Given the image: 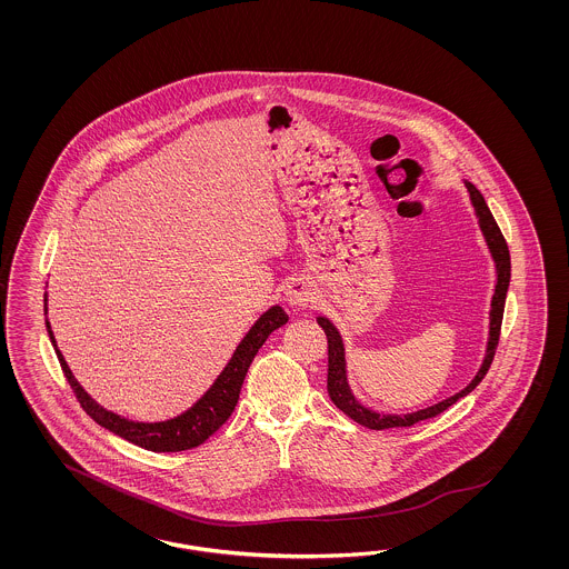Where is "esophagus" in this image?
I'll return each instance as SVG.
<instances>
[{"label":"esophagus","mask_w":569,"mask_h":569,"mask_svg":"<svg viewBox=\"0 0 569 569\" xmlns=\"http://www.w3.org/2000/svg\"><path fill=\"white\" fill-rule=\"evenodd\" d=\"M286 302L292 307V309H307L310 302L315 300V292L309 286V281L305 279H292L286 283Z\"/></svg>","instance_id":"obj_1"}]
</instances>
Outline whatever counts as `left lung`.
Returning a JSON list of instances; mask_svg holds the SVG:
<instances>
[{
    "instance_id": "1",
    "label": "left lung",
    "mask_w": 569,
    "mask_h": 569,
    "mask_svg": "<svg viewBox=\"0 0 569 569\" xmlns=\"http://www.w3.org/2000/svg\"><path fill=\"white\" fill-rule=\"evenodd\" d=\"M467 193L471 200V207L476 210L478 224L482 229L483 240L490 250V257L495 260V269H497V283H495V293H492V302H490V328H488V342H486V352H483V361L476 373V378L467 383L466 388L452 397L445 398L431 407L419 409L415 413H378L369 407L361 405L357 397L352 395L350 386H348V376H346V352L345 342L338 328L329 321L328 317L319 315L317 323L323 328L328 336V392L331 402L348 415L350 419H355L357 423H361L369 430H390V428H411L417 421H426L442 411H447L450 405H455L459 398L467 397L471 390H476V386L482 381L483 376L488 373V367L495 359V350L499 345L500 323H502V310H505V298L509 290V281H511V257H509V248L507 241L500 233L499 224L495 221L490 208L486 204L480 190L466 181Z\"/></svg>"
}]
</instances>
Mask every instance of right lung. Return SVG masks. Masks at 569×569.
<instances>
[{
    "label": "right lung",
    "mask_w": 569,
    "mask_h": 569,
    "mask_svg": "<svg viewBox=\"0 0 569 569\" xmlns=\"http://www.w3.org/2000/svg\"><path fill=\"white\" fill-rule=\"evenodd\" d=\"M43 309L48 315V292L43 296ZM286 323H288V315L283 312L281 307L276 305V307L264 310L259 319L254 321V326L248 329V333L241 338V342L233 350L231 359L224 365L223 371L219 373V378L212 381V386L208 388L207 392L198 398L188 411L171 417L167 421H154V423L133 421V419L112 413V411L103 409L102 405H98L72 376L62 352L58 350L52 326H50L48 319H46V329H48L53 350L58 355L60 367L69 379L72 392L79 398L86 413L98 426L121 436L124 440H129L131 445H138V447L152 450V452H179V450L200 447L231 417L236 405H238L241 383H243V378L248 373L250 362L254 361L260 346L267 342V338L277 328H281Z\"/></svg>",
    "instance_id": "obj_1"
}]
</instances>
